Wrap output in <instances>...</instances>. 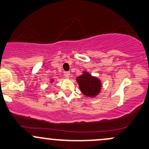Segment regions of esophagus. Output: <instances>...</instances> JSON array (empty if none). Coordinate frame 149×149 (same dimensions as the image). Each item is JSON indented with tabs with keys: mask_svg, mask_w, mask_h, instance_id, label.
Segmentation results:
<instances>
[{
	"mask_svg": "<svg viewBox=\"0 0 149 149\" xmlns=\"http://www.w3.org/2000/svg\"><path fill=\"white\" fill-rule=\"evenodd\" d=\"M70 72L69 71H65V72H64V76H65V78H66V79H68V78L70 77Z\"/></svg>",
	"mask_w": 149,
	"mask_h": 149,
	"instance_id": "obj_1",
	"label": "esophagus"
}]
</instances>
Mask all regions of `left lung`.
Returning a JSON list of instances; mask_svg holds the SVG:
<instances>
[{
    "instance_id": "8db88e82",
    "label": "left lung",
    "mask_w": 149,
    "mask_h": 149,
    "mask_svg": "<svg viewBox=\"0 0 149 149\" xmlns=\"http://www.w3.org/2000/svg\"><path fill=\"white\" fill-rule=\"evenodd\" d=\"M77 82L81 92L89 97L96 95L101 88V83L100 80L93 77L87 72H84V74L77 78Z\"/></svg>"
}]
</instances>
